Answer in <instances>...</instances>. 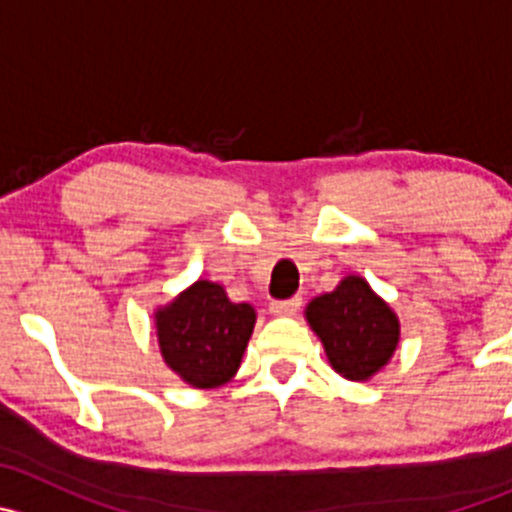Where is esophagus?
I'll list each match as a JSON object with an SVG mask.
<instances>
[{
  "mask_svg": "<svg viewBox=\"0 0 512 512\" xmlns=\"http://www.w3.org/2000/svg\"><path fill=\"white\" fill-rule=\"evenodd\" d=\"M299 307H302V297L275 299V302H270V312L277 314V317H289V314L297 312Z\"/></svg>",
  "mask_w": 512,
  "mask_h": 512,
  "instance_id": "obj_1",
  "label": "esophagus"
}]
</instances>
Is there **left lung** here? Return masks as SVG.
I'll use <instances>...</instances> for the list:
<instances>
[{"mask_svg":"<svg viewBox=\"0 0 512 512\" xmlns=\"http://www.w3.org/2000/svg\"><path fill=\"white\" fill-rule=\"evenodd\" d=\"M307 319L329 364L352 381L376 374L399 342V319L361 277H347L334 292L312 299Z\"/></svg>","mask_w":512,"mask_h":512,"instance_id":"obj_1","label":"left lung"}]
</instances>
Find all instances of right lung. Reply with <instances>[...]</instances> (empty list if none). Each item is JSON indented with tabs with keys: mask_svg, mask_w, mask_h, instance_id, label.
Returning a JSON list of instances; mask_svg holds the SVG:
<instances>
[{
	"mask_svg": "<svg viewBox=\"0 0 512 512\" xmlns=\"http://www.w3.org/2000/svg\"><path fill=\"white\" fill-rule=\"evenodd\" d=\"M156 324L165 364L195 389H215L240 366L255 309L230 302L223 287L200 280L160 309Z\"/></svg>",
	"mask_w": 512,
	"mask_h": 512,
	"instance_id": "right-lung-1",
	"label": "right lung"
}]
</instances>
